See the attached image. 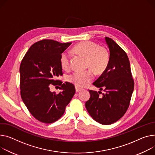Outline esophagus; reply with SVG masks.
I'll return each instance as SVG.
<instances>
[{"label": "esophagus", "instance_id": "esophagus-1", "mask_svg": "<svg viewBox=\"0 0 155 155\" xmlns=\"http://www.w3.org/2000/svg\"><path fill=\"white\" fill-rule=\"evenodd\" d=\"M81 90H82L81 88H79V87H75V90H76V92H77V93L80 91Z\"/></svg>", "mask_w": 155, "mask_h": 155}]
</instances>
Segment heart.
I'll list each match as a JSON object with an SVG mask.
<instances>
[{
	"label": "heart",
	"mask_w": 155,
	"mask_h": 155,
	"mask_svg": "<svg viewBox=\"0 0 155 155\" xmlns=\"http://www.w3.org/2000/svg\"><path fill=\"white\" fill-rule=\"evenodd\" d=\"M75 52L86 57V66L95 74H100L107 68L110 55L107 50L99 46L92 41H84L75 45L73 48ZM60 65L63 69L68 70L70 67V57L67 51H64L60 58ZM94 74L89 70L85 71H75L68 77V81L78 87L88 85L94 79Z\"/></svg>",
	"instance_id": "b5f03b06"
}]
</instances>
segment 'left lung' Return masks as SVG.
Instances as JSON below:
<instances>
[{
  "label": "left lung",
  "mask_w": 155,
  "mask_h": 155,
  "mask_svg": "<svg viewBox=\"0 0 155 155\" xmlns=\"http://www.w3.org/2000/svg\"><path fill=\"white\" fill-rule=\"evenodd\" d=\"M110 50V61L106 70L93 83L104 90H89L90 99L85 103L86 108L92 118L102 125H110L125 115L130 105L134 89L128 57L114 40L105 37Z\"/></svg>",
  "instance_id": "1"
}]
</instances>
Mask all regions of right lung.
Masks as SVG:
<instances>
[{"label":"right lung","mask_w":155,"mask_h":155,"mask_svg":"<svg viewBox=\"0 0 155 155\" xmlns=\"http://www.w3.org/2000/svg\"><path fill=\"white\" fill-rule=\"evenodd\" d=\"M71 44L47 39L38 41L29 48L20 64L22 99L32 116L42 123L58 120L75 93L73 84L57 80L63 75L60 55ZM52 85L60 86L63 91L59 94L50 92Z\"/></svg>","instance_id":"1"}]
</instances>
